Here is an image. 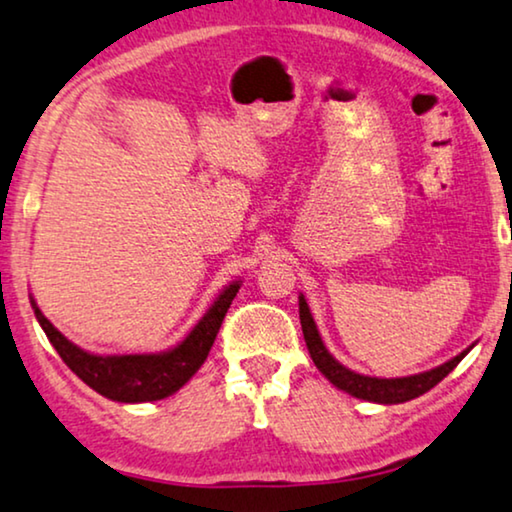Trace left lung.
I'll return each instance as SVG.
<instances>
[{
	"mask_svg": "<svg viewBox=\"0 0 512 512\" xmlns=\"http://www.w3.org/2000/svg\"><path fill=\"white\" fill-rule=\"evenodd\" d=\"M299 320H302V332H304L306 349H309L313 363H316L318 370L323 372L325 377L330 379L337 388H342V391L356 395V398H360V400H370V403L395 405V403H407V400H412V398H419V395L431 391L435 384H440V381L445 379L447 374L452 372L454 367L461 363L463 356L468 353V351H463L456 358L449 360V363L435 367V370H431V372L414 374V377H400V379L365 377V374L351 372L349 367L339 365L337 360L332 358L330 353H327L304 297H299Z\"/></svg>",
	"mask_w": 512,
	"mask_h": 512,
	"instance_id": "1",
	"label": "left lung"
}]
</instances>
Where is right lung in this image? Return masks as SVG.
<instances>
[{"instance_id":"obj_1","label":"right lung","mask_w":512,"mask_h":512,"mask_svg":"<svg viewBox=\"0 0 512 512\" xmlns=\"http://www.w3.org/2000/svg\"><path fill=\"white\" fill-rule=\"evenodd\" d=\"M236 292L238 283H231L185 337V342L166 353H149V356L147 353L142 356H93V353L81 351L44 318L37 304L32 302V306L53 349L84 384L117 403H149V400L168 398L170 393H175L194 377L203 360L208 358L210 346L220 332Z\"/></svg>"}]
</instances>
